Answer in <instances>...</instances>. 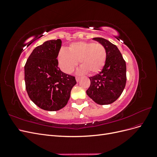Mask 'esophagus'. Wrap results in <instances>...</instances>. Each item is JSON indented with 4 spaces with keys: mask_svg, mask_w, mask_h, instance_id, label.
<instances>
[{
    "mask_svg": "<svg viewBox=\"0 0 157 157\" xmlns=\"http://www.w3.org/2000/svg\"><path fill=\"white\" fill-rule=\"evenodd\" d=\"M79 80H80V77H76V80H77V82L79 81Z\"/></svg>",
    "mask_w": 157,
    "mask_h": 157,
    "instance_id": "obj_1",
    "label": "esophagus"
}]
</instances>
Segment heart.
Segmentation results:
<instances>
[{"label": "heart", "mask_w": 157, "mask_h": 157, "mask_svg": "<svg viewBox=\"0 0 157 157\" xmlns=\"http://www.w3.org/2000/svg\"><path fill=\"white\" fill-rule=\"evenodd\" d=\"M106 58V50L103 45L86 42L71 44L69 50L61 49L58 55L60 67L67 73L72 72L78 61L81 65L79 72L99 73L105 64Z\"/></svg>", "instance_id": "heart-1"}]
</instances>
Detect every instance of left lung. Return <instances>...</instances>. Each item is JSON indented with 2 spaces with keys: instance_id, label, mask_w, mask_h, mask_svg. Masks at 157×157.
<instances>
[{
  "instance_id": "8db88e82",
  "label": "left lung",
  "mask_w": 157,
  "mask_h": 157,
  "mask_svg": "<svg viewBox=\"0 0 157 157\" xmlns=\"http://www.w3.org/2000/svg\"><path fill=\"white\" fill-rule=\"evenodd\" d=\"M105 48V64L96 75L90 77V86L86 94L99 105L115 101L124 90L126 82V65L117 46L100 37L93 38Z\"/></svg>"
}]
</instances>
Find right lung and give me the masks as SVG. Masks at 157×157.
<instances>
[{"mask_svg":"<svg viewBox=\"0 0 157 157\" xmlns=\"http://www.w3.org/2000/svg\"><path fill=\"white\" fill-rule=\"evenodd\" d=\"M62 42L50 40L36 47L25 65V82L31 100L42 109L56 111L63 108L71 91L77 84L75 77L63 73L57 59Z\"/></svg>","mask_w":157,"mask_h":157,"instance_id":"1","label":"right lung"}]
</instances>
